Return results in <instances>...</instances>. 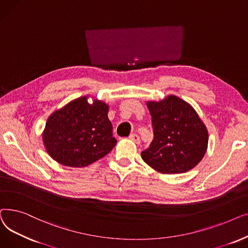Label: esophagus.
<instances>
[{
    "instance_id": "esophagus-1",
    "label": "esophagus",
    "mask_w": 248,
    "mask_h": 248,
    "mask_svg": "<svg viewBox=\"0 0 248 248\" xmlns=\"http://www.w3.org/2000/svg\"><path fill=\"white\" fill-rule=\"evenodd\" d=\"M129 139L132 140L133 142H135L136 144H140V137L137 134H131L129 136Z\"/></svg>"
}]
</instances>
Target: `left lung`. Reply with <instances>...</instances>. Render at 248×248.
<instances>
[{
	"label": "left lung",
	"instance_id": "left-lung-1",
	"mask_svg": "<svg viewBox=\"0 0 248 248\" xmlns=\"http://www.w3.org/2000/svg\"><path fill=\"white\" fill-rule=\"evenodd\" d=\"M153 139L141 157L162 173H181L195 168L205 155L208 131L190 105L170 96L148 102Z\"/></svg>",
	"mask_w": 248,
	"mask_h": 248
}]
</instances>
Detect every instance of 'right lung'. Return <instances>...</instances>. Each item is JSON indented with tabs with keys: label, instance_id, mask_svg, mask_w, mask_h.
<instances>
[{
	"label": "right lung",
	"instance_id": "1",
	"mask_svg": "<svg viewBox=\"0 0 248 248\" xmlns=\"http://www.w3.org/2000/svg\"><path fill=\"white\" fill-rule=\"evenodd\" d=\"M108 109L101 101L89 104L82 97L54 112L42 136L48 155L72 168L87 167L107 155L117 143Z\"/></svg>",
	"mask_w": 248,
	"mask_h": 248
}]
</instances>
